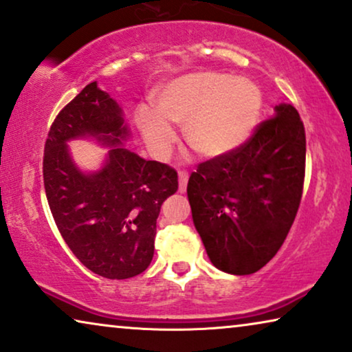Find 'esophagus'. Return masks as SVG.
Returning <instances> with one entry per match:
<instances>
[{"instance_id":"34e87169","label":"esophagus","mask_w":352,"mask_h":352,"mask_svg":"<svg viewBox=\"0 0 352 352\" xmlns=\"http://www.w3.org/2000/svg\"><path fill=\"white\" fill-rule=\"evenodd\" d=\"M187 181H189V175L186 171H179V192L184 194L187 189Z\"/></svg>"}]
</instances>
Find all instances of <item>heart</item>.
<instances>
[{"label": "heart", "mask_w": 352, "mask_h": 352, "mask_svg": "<svg viewBox=\"0 0 352 352\" xmlns=\"http://www.w3.org/2000/svg\"><path fill=\"white\" fill-rule=\"evenodd\" d=\"M263 94L253 81L218 72L182 75L163 86L157 109L139 107L138 126L157 155L175 142L173 124H184L186 141L205 157L235 151L256 128Z\"/></svg>", "instance_id": "1"}]
</instances>
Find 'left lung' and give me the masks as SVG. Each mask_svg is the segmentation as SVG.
I'll return each mask as SVG.
<instances>
[{
  "mask_svg": "<svg viewBox=\"0 0 352 352\" xmlns=\"http://www.w3.org/2000/svg\"><path fill=\"white\" fill-rule=\"evenodd\" d=\"M274 110L239 148L200 163L187 184L210 261L234 276L256 272L276 256L301 201L305 126L293 105Z\"/></svg>",
  "mask_w": 352,
  "mask_h": 352,
  "instance_id": "8db88e82",
  "label": "left lung"
}]
</instances>
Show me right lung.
Listing matches in <instances>:
<instances>
[{
  "instance_id": "1",
  "label": "right lung",
  "mask_w": 352,
  "mask_h": 352,
  "mask_svg": "<svg viewBox=\"0 0 352 352\" xmlns=\"http://www.w3.org/2000/svg\"><path fill=\"white\" fill-rule=\"evenodd\" d=\"M123 110L98 83L86 85L51 124L43 177L57 229L81 264L105 278H129L153 258L162 204L177 190V173L128 151ZM91 137L109 147L103 168L81 172L66 142Z\"/></svg>"
}]
</instances>
